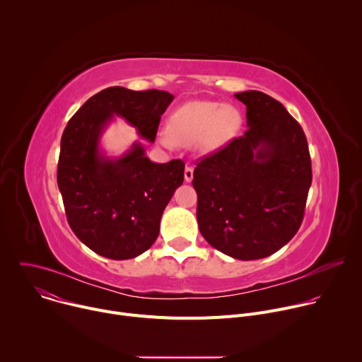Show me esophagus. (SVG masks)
I'll list each match as a JSON object with an SVG mask.
<instances>
[{"label": "esophagus", "mask_w": 362, "mask_h": 362, "mask_svg": "<svg viewBox=\"0 0 362 362\" xmlns=\"http://www.w3.org/2000/svg\"><path fill=\"white\" fill-rule=\"evenodd\" d=\"M185 180L189 183L193 180V168L192 166H186L185 168Z\"/></svg>", "instance_id": "34e87169"}]
</instances>
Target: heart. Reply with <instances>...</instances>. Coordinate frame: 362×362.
<instances>
[{
  "mask_svg": "<svg viewBox=\"0 0 362 362\" xmlns=\"http://www.w3.org/2000/svg\"><path fill=\"white\" fill-rule=\"evenodd\" d=\"M242 116L233 106L216 101H190L169 117V132L159 139L166 147L193 144L202 154H211L226 146L239 132Z\"/></svg>",
  "mask_w": 362,
  "mask_h": 362,
  "instance_id": "b5f03b06",
  "label": "heart"
}]
</instances>
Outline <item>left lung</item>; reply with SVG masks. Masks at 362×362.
<instances>
[{"instance_id": "left-lung-1", "label": "left lung", "mask_w": 362, "mask_h": 362, "mask_svg": "<svg viewBox=\"0 0 362 362\" xmlns=\"http://www.w3.org/2000/svg\"><path fill=\"white\" fill-rule=\"evenodd\" d=\"M243 136L203 159L193 173L202 236L240 261L267 257L298 232L309 187L311 158L299 123L271 95L249 90Z\"/></svg>"}]
</instances>
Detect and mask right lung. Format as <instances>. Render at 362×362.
I'll use <instances>...</instances> for the list:
<instances>
[{"label": "right lung", "mask_w": 362, "mask_h": 362, "mask_svg": "<svg viewBox=\"0 0 362 362\" xmlns=\"http://www.w3.org/2000/svg\"><path fill=\"white\" fill-rule=\"evenodd\" d=\"M173 98L162 90L109 87L90 97L64 129L57 183L67 221L100 256L123 261L146 252L158 239L163 211L185 175L182 160L151 162L139 140L120 156H109L101 137L122 117L154 143Z\"/></svg>", "instance_id": "obj_1"}]
</instances>
